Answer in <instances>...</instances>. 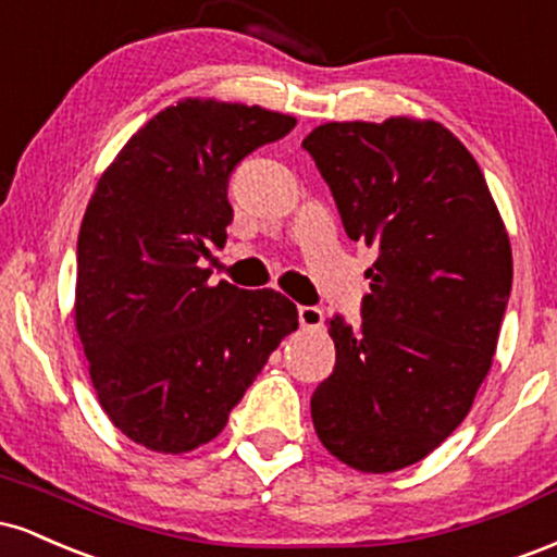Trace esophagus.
Returning a JSON list of instances; mask_svg holds the SVG:
<instances>
[{
    "label": "esophagus",
    "mask_w": 557,
    "mask_h": 557,
    "mask_svg": "<svg viewBox=\"0 0 557 557\" xmlns=\"http://www.w3.org/2000/svg\"><path fill=\"white\" fill-rule=\"evenodd\" d=\"M298 322L304 330H317L322 327L324 311L317 309V306H298Z\"/></svg>",
    "instance_id": "esophagus-1"
}]
</instances>
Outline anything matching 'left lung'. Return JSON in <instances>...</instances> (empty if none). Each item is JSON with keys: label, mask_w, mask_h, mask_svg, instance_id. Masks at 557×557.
<instances>
[{"label": "left lung", "mask_w": 557, "mask_h": 557, "mask_svg": "<svg viewBox=\"0 0 557 557\" xmlns=\"http://www.w3.org/2000/svg\"><path fill=\"white\" fill-rule=\"evenodd\" d=\"M304 149L348 238L376 248L361 322L330 319L335 369L311 419L337 461L387 474L469 413L513 283L510 240L476 159L434 120L324 123Z\"/></svg>", "instance_id": "8db88e82"}]
</instances>
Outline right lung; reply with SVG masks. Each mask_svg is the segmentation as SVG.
<instances>
[{"label": "right lung", "mask_w": 557, "mask_h": 557, "mask_svg": "<svg viewBox=\"0 0 557 557\" xmlns=\"http://www.w3.org/2000/svg\"><path fill=\"white\" fill-rule=\"evenodd\" d=\"M293 125L257 104L183 99L96 183L78 235L75 330L96 398L133 443L177 456L214 440L298 330L283 293L209 285L201 267L227 238L230 172Z\"/></svg>", "instance_id": "obj_1"}]
</instances>
